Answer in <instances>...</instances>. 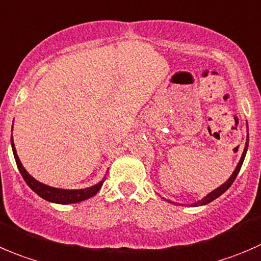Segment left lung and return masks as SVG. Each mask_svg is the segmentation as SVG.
Returning a JSON list of instances; mask_svg holds the SVG:
<instances>
[{
    "mask_svg": "<svg viewBox=\"0 0 261 261\" xmlns=\"http://www.w3.org/2000/svg\"><path fill=\"white\" fill-rule=\"evenodd\" d=\"M247 148H249V128H247L246 144H245L244 153H242V155H241V159H240L239 164H237L236 169H234V171H233V173L231 174V177H229V178L227 179V181L224 182L223 185H221V186H219V187H217L216 190H213V191H212V192H209V194L206 195V196H204V198L201 199V200L196 201V203L191 204V205H194V206H200V205H205V204H209V203H211V201L216 200L217 198H219V196H221V195L223 194V192H226L227 190H228L229 187H231V185L233 184V181H234V179H236L237 174H239L240 169H241V166H242V163H244V159H245V156H246V151H247ZM163 199H164V198H163ZM164 200H166V199H164ZM167 201H168V203H172V204H174L173 201H171V200H167Z\"/></svg>",
    "mask_w": 261,
    "mask_h": 261,
    "instance_id": "1",
    "label": "left lung"
}]
</instances>
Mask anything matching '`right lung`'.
<instances>
[{
    "mask_svg": "<svg viewBox=\"0 0 261 261\" xmlns=\"http://www.w3.org/2000/svg\"><path fill=\"white\" fill-rule=\"evenodd\" d=\"M11 146H12V153H14L15 161H16L17 168H19L20 173H21L22 178L25 179L28 186L33 190L37 195H39L40 198H43L44 200L50 201V203L56 204H74V203H80V201H84L87 199L92 198L97 194L98 191L102 187L103 182H105L106 177L99 181L98 184H95L94 186L87 187V189H79V190H66V189H57V187L48 186V185L42 184V182L37 181L33 176H30L27 172V169L24 168V166L20 162L19 156H17L16 149H15L14 140L11 138Z\"/></svg>",
    "mask_w": 261,
    "mask_h": 261,
    "instance_id": "1",
    "label": "right lung"
}]
</instances>
